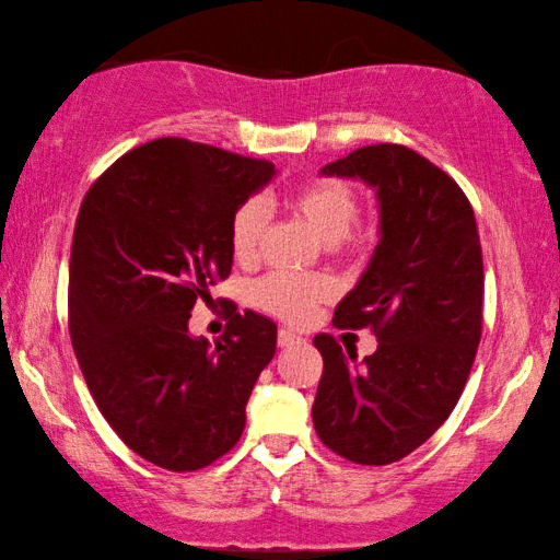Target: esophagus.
I'll use <instances>...</instances> for the list:
<instances>
[{
  "label": "esophagus",
  "instance_id": "esophagus-1",
  "mask_svg": "<svg viewBox=\"0 0 560 560\" xmlns=\"http://www.w3.org/2000/svg\"><path fill=\"white\" fill-rule=\"evenodd\" d=\"M299 343H303V338H301L299 334H293V330H289V328H281V330H279V346H281V348L299 346Z\"/></svg>",
  "mask_w": 560,
  "mask_h": 560
}]
</instances>
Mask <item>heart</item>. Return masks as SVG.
Returning a JSON list of instances; mask_svg holds the SVG:
<instances>
[{
	"label": "heart",
	"instance_id": "obj_1",
	"mask_svg": "<svg viewBox=\"0 0 560 560\" xmlns=\"http://www.w3.org/2000/svg\"><path fill=\"white\" fill-rule=\"evenodd\" d=\"M287 207L330 249H358L363 236L353 234L358 220V195L343 179L316 177L299 185L287 195ZM269 214L267 205L257 197L236 207L230 220V249L236 261L249 264L257 259ZM330 296V287L318 277H287L269 273L252 287V301L271 316L291 324L306 320L316 303Z\"/></svg>",
	"mask_w": 560,
	"mask_h": 560
}]
</instances>
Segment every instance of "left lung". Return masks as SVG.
<instances>
[{
	"mask_svg": "<svg viewBox=\"0 0 560 560\" xmlns=\"http://www.w3.org/2000/svg\"><path fill=\"white\" fill-rule=\"evenodd\" d=\"M320 175L375 189L381 240L334 326H371L377 350L358 363L318 334L324 375L311 415L328 450L381 467L438 432L469 377L485 303L477 220L462 187L405 145L358 148Z\"/></svg>",
	"mask_w": 560,
	"mask_h": 560,
	"instance_id": "1",
	"label": "left lung"
}]
</instances>
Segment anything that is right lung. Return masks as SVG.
Masks as SVG:
<instances>
[{
    "mask_svg": "<svg viewBox=\"0 0 560 560\" xmlns=\"http://www.w3.org/2000/svg\"><path fill=\"white\" fill-rule=\"evenodd\" d=\"M277 175L267 160L158 138L83 197L69 264V330L98 410L140 457L202 469L240 442L246 402L277 353V324L232 314L189 334L197 299L232 271L230 220Z\"/></svg>",
    "mask_w": 560,
    "mask_h": 560,
    "instance_id": "obj_1",
    "label": "right lung"
}]
</instances>
